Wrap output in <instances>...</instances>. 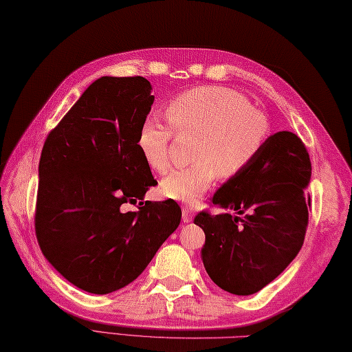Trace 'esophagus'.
Returning a JSON list of instances; mask_svg holds the SVG:
<instances>
[{"instance_id":"esophagus-1","label":"esophagus","mask_w":352,"mask_h":352,"mask_svg":"<svg viewBox=\"0 0 352 352\" xmlns=\"http://www.w3.org/2000/svg\"><path fill=\"white\" fill-rule=\"evenodd\" d=\"M193 217H195V208L193 207L182 208V221H184V223L191 222V221H193Z\"/></svg>"}]
</instances>
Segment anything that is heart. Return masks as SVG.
Returning a JSON list of instances; mask_svg holds the SVG:
<instances>
[{
    "label": "heart",
    "mask_w": 352,
    "mask_h": 352,
    "mask_svg": "<svg viewBox=\"0 0 352 352\" xmlns=\"http://www.w3.org/2000/svg\"><path fill=\"white\" fill-rule=\"evenodd\" d=\"M165 113L177 133L197 135L193 151L196 164L168 171L159 182L167 199L193 202L217 175L225 179L241 175L261 153L270 135L268 118L237 91L204 85L184 91L168 102ZM171 131L167 125L145 119L136 145L148 167L162 173L168 167Z\"/></svg>",
    "instance_id": "heart-1"
}]
</instances>
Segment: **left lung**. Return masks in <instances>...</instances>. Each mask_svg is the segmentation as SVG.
Instances as JSON below:
<instances>
[{
    "label": "left lung",
    "instance_id": "1",
    "mask_svg": "<svg viewBox=\"0 0 352 352\" xmlns=\"http://www.w3.org/2000/svg\"><path fill=\"white\" fill-rule=\"evenodd\" d=\"M309 155L291 131L271 135L241 175L213 199L223 211L195 217L205 233L204 267L219 288L250 296L267 287L299 254L308 227Z\"/></svg>",
    "mask_w": 352,
    "mask_h": 352
}]
</instances>
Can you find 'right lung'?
<instances>
[{"label": "right lung", "mask_w": 352, "mask_h": 352, "mask_svg": "<svg viewBox=\"0 0 352 352\" xmlns=\"http://www.w3.org/2000/svg\"><path fill=\"white\" fill-rule=\"evenodd\" d=\"M142 76H102L45 139L38 167L35 231L44 257L91 294L133 282L181 223L168 199L144 201L157 184L136 138L155 96ZM144 204V202H139Z\"/></svg>", "instance_id": "right-lung-1"}]
</instances>
